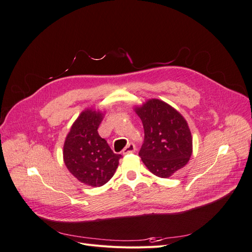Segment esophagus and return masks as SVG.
<instances>
[{
	"mask_svg": "<svg viewBox=\"0 0 252 252\" xmlns=\"http://www.w3.org/2000/svg\"><path fill=\"white\" fill-rule=\"evenodd\" d=\"M136 150L135 148V145L133 143H129L127 146L123 149V155H129V154H132Z\"/></svg>",
	"mask_w": 252,
	"mask_h": 252,
	"instance_id": "34e87169",
	"label": "esophagus"
}]
</instances>
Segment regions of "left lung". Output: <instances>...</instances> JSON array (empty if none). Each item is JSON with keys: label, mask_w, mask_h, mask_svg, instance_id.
<instances>
[{"label": "left lung", "mask_w": 252, "mask_h": 252, "mask_svg": "<svg viewBox=\"0 0 252 252\" xmlns=\"http://www.w3.org/2000/svg\"><path fill=\"white\" fill-rule=\"evenodd\" d=\"M144 127L139 152L143 163L158 178H169L183 168L192 155V136L187 121L172 106L150 98L135 106Z\"/></svg>", "instance_id": "1"}]
</instances>
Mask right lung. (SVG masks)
Segmentation results:
<instances>
[{
    "mask_svg": "<svg viewBox=\"0 0 252 252\" xmlns=\"http://www.w3.org/2000/svg\"><path fill=\"white\" fill-rule=\"evenodd\" d=\"M104 112L87 108L81 112L68 132L63 147V158L67 169L83 184L100 187L116 172L121 155L111 150L102 139L97 128Z\"/></svg>",
    "mask_w": 252,
    "mask_h": 252,
    "instance_id": "obj_1",
    "label": "right lung"
}]
</instances>
